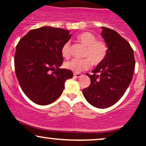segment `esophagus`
I'll return each mask as SVG.
<instances>
[{"label":"esophagus","mask_w":146,"mask_h":146,"mask_svg":"<svg viewBox=\"0 0 146 146\" xmlns=\"http://www.w3.org/2000/svg\"><path fill=\"white\" fill-rule=\"evenodd\" d=\"M74 76L75 78H80V77L82 76V75L81 73H74Z\"/></svg>","instance_id":"obj_1"}]
</instances>
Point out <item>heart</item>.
Listing matches in <instances>:
<instances>
[{
    "mask_svg": "<svg viewBox=\"0 0 146 146\" xmlns=\"http://www.w3.org/2000/svg\"><path fill=\"white\" fill-rule=\"evenodd\" d=\"M77 40L86 46L82 60L73 59L64 64L65 68L75 73L88 69L90 64L98 66L104 61L108 53V46L103 40H97L96 36L88 31L80 33L76 37ZM61 54L63 58L70 57V42H66L62 47Z\"/></svg>",
    "mask_w": 146,
    "mask_h": 146,
    "instance_id": "1",
    "label": "heart"
}]
</instances>
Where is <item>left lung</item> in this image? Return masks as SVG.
Instances as JSON below:
<instances>
[{
	"label": "left lung",
	"mask_w": 146,
	"mask_h": 146,
	"mask_svg": "<svg viewBox=\"0 0 146 146\" xmlns=\"http://www.w3.org/2000/svg\"><path fill=\"white\" fill-rule=\"evenodd\" d=\"M102 36L108 46L104 61L87 74L90 84L82 90L87 102L98 108L117 103L132 81L135 66L134 51L128 42L118 33L102 27Z\"/></svg>",
	"instance_id": "1"
}]
</instances>
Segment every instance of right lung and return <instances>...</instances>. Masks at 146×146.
Segmentation results:
<instances>
[{
    "mask_svg": "<svg viewBox=\"0 0 146 146\" xmlns=\"http://www.w3.org/2000/svg\"><path fill=\"white\" fill-rule=\"evenodd\" d=\"M68 30L42 27L29 31L20 40L14 56L16 75L24 93L39 105L55 102L62 93L73 72L60 68L61 49L71 35ZM52 71V72L50 71Z\"/></svg>",
    "mask_w": 146,
    "mask_h": 146,
    "instance_id": "add662e5",
    "label": "right lung"
}]
</instances>
